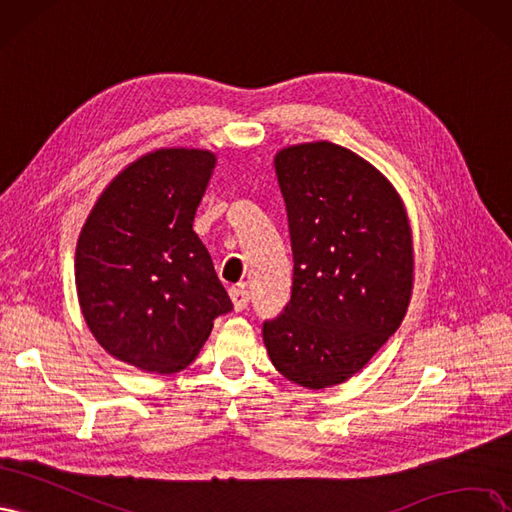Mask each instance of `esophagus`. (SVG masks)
Here are the masks:
<instances>
[{"mask_svg":"<svg viewBox=\"0 0 512 512\" xmlns=\"http://www.w3.org/2000/svg\"><path fill=\"white\" fill-rule=\"evenodd\" d=\"M229 298H232L234 308L238 312H242L251 302V295H249V291H246L244 287H232V289H229Z\"/></svg>","mask_w":512,"mask_h":512,"instance_id":"1","label":"esophagus"}]
</instances>
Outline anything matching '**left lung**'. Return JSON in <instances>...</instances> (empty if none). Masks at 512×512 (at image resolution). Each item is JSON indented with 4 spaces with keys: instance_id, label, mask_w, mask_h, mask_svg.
Segmentation results:
<instances>
[{
    "instance_id": "1",
    "label": "left lung",
    "mask_w": 512,
    "mask_h": 512,
    "mask_svg": "<svg viewBox=\"0 0 512 512\" xmlns=\"http://www.w3.org/2000/svg\"><path fill=\"white\" fill-rule=\"evenodd\" d=\"M293 251L291 300L263 321L274 368L308 389L344 383L400 327L412 291L404 204L368 161L332 142L274 159Z\"/></svg>"
}]
</instances>
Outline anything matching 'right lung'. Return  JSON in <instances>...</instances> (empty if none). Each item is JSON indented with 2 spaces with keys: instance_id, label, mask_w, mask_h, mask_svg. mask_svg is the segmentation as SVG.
Returning a JSON list of instances; mask_svg holds the SVG:
<instances>
[{
  "instance_id": "1",
  "label": "right lung",
  "mask_w": 512,
  "mask_h": 512,
  "mask_svg": "<svg viewBox=\"0 0 512 512\" xmlns=\"http://www.w3.org/2000/svg\"><path fill=\"white\" fill-rule=\"evenodd\" d=\"M214 155L161 148L131 163L97 200L76 246V289L95 340L125 364L187 368L234 308L193 232Z\"/></svg>"
}]
</instances>
